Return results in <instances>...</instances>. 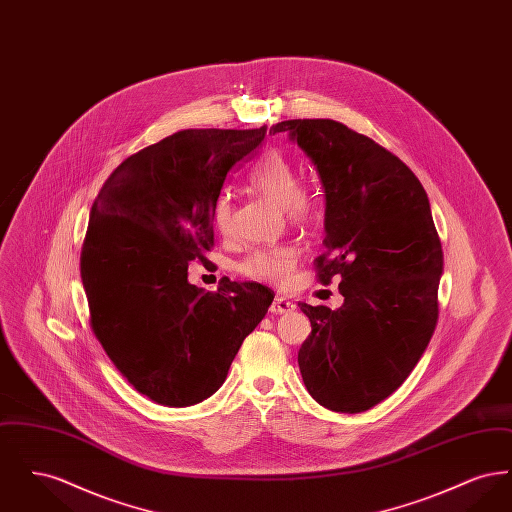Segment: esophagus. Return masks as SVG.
<instances>
[{
  "label": "esophagus",
  "instance_id": "obj_1",
  "mask_svg": "<svg viewBox=\"0 0 512 512\" xmlns=\"http://www.w3.org/2000/svg\"><path fill=\"white\" fill-rule=\"evenodd\" d=\"M293 309H295V305H293L292 301H288L286 297H276L268 311L272 315H286V313H292Z\"/></svg>",
  "mask_w": 512,
  "mask_h": 512
}]
</instances>
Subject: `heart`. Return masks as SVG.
<instances>
[{
    "label": "heart",
    "instance_id": "obj_1",
    "mask_svg": "<svg viewBox=\"0 0 512 512\" xmlns=\"http://www.w3.org/2000/svg\"><path fill=\"white\" fill-rule=\"evenodd\" d=\"M249 184L268 199L276 201L286 219L295 226L311 224L317 215V194L309 186L299 184V171L280 151H270L261 157L247 174ZM215 228L222 236L232 230V203L222 195L215 205ZM299 265V251L293 245H272L251 251L240 263L245 278L270 286L286 288L292 284Z\"/></svg>",
    "mask_w": 512,
    "mask_h": 512
}]
</instances>
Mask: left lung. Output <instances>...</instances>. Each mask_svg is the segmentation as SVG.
I'll return each mask as SVG.
<instances>
[{
  "instance_id": "1",
  "label": "left lung",
  "mask_w": 512,
  "mask_h": 512,
  "mask_svg": "<svg viewBox=\"0 0 512 512\" xmlns=\"http://www.w3.org/2000/svg\"><path fill=\"white\" fill-rule=\"evenodd\" d=\"M290 132L317 165L326 194V251L318 282L340 280L343 305L299 303L311 320L297 363L307 391L336 413H363L390 397L434 336L443 253L430 201L386 147L332 119H293Z\"/></svg>"
}]
</instances>
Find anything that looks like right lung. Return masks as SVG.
<instances>
[{"label": "right lung", "instance_id": "add662e5", "mask_svg": "<svg viewBox=\"0 0 512 512\" xmlns=\"http://www.w3.org/2000/svg\"><path fill=\"white\" fill-rule=\"evenodd\" d=\"M251 130L190 128L124 159L101 186L80 251L90 328L128 384L165 407L219 390L274 292L226 282L203 292L222 188L265 140Z\"/></svg>", "mask_w": 512, "mask_h": 512}]
</instances>
